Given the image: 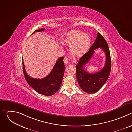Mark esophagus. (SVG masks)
I'll return each instance as SVG.
<instances>
[{
  "mask_svg": "<svg viewBox=\"0 0 132 132\" xmlns=\"http://www.w3.org/2000/svg\"><path fill=\"white\" fill-rule=\"evenodd\" d=\"M64 62L65 63V64H67L69 62V59L67 57H65L64 59Z\"/></svg>",
  "mask_w": 132,
  "mask_h": 132,
  "instance_id": "obj_1",
  "label": "esophagus"
}]
</instances>
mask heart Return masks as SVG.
Here are the masks:
<instances>
[{"label": "heart", "instance_id": "obj_1", "mask_svg": "<svg viewBox=\"0 0 132 132\" xmlns=\"http://www.w3.org/2000/svg\"><path fill=\"white\" fill-rule=\"evenodd\" d=\"M64 43L70 45V51L75 56H81L89 50L91 44L90 36L79 31L70 32L64 40Z\"/></svg>", "mask_w": 132, "mask_h": 132}]
</instances>
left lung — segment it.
Returning <instances> with one entry per match:
<instances>
[{
    "mask_svg": "<svg viewBox=\"0 0 132 132\" xmlns=\"http://www.w3.org/2000/svg\"><path fill=\"white\" fill-rule=\"evenodd\" d=\"M98 48H101L105 52L106 60L105 66L99 72L89 73L83 69V66L92 57L94 50ZM111 66L110 53L108 43L102 35L98 32L97 38L89 51L79 59L76 65V78L81 89L88 93H93L99 91L109 77Z\"/></svg>",
    "mask_w": 132,
    "mask_h": 132,
    "instance_id": "left-lung-1",
    "label": "left lung"
}]
</instances>
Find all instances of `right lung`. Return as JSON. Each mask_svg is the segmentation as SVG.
Wrapping results in <instances>:
<instances>
[{"label": "right lung", "mask_w": 132, "mask_h": 132, "mask_svg": "<svg viewBox=\"0 0 132 132\" xmlns=\"http://www.w3.org/2000/svg\"><path fill=\"white\" fill-rule=\"evenodd\" d=\"M44 30L45 29H40L35 30V32H41ZM63 60L64 57H60L57 60L53 69L46 77L42 79H37L30 77L27 73L22 58L23 71L28 84L34 90L41 95L46 96H51L54 95L59 90L62 85L65 68Z\"/></svg>", "instance_id": "1"}]
</instances>
